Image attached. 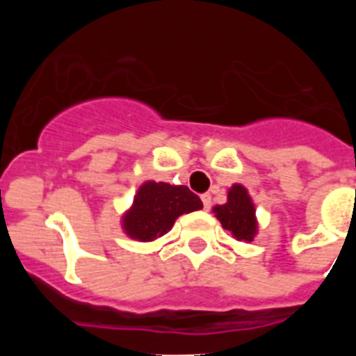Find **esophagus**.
Instances as JSON below:
<instances>
[{"mask_svg": "<svg viewBox=\"0 0 356 356\" xmlns=\"http://www.w3.org/2000/svg\"><path fill=\"white\" fill-rule=\"evenodd\" d=\"M201 201H203V209L210 210V205H212V196H210V194H203V196H201Z\"/></svg>", "mask_w": 356, "mask_h": 356, "instance_id": "esophagus-1", "label": "esophagus"}]
</instances>
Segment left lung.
Wrapping results in <instances>:
<instances>
[{
	"instance_id": "left-lung-1",
	"label": "left lung",
	"mask_w": 356,
	"mask_h": 356,
	"mask_svg": "<svg viewBox=\"0 0 356 356\" xmlns=\"http://www.w3.org/2000/svg\"><path fill=\"white\" fill-rule=\"evenodd\" d=\"M216 217L221 221L222 228L232 232L238 241H253L257 234L254 207L251 203L248 191L242 185H234L228 193V203L217 205L213 209Z\"/></svg>"
}]
</instances>
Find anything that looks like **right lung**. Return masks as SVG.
Wrapping results in <instances>:
<instances>
[{"instance_id": "right-lung-1", "label": "right lung", "mask_w": 356, "mask_h": 356, "mask_svg": "<svg viewBox=\"0 0 356 356\" xmlns=\"http://www.w3.org/2000/svg\"><path fill=\"white\" fill-rule=\"evenodd\" d=\"M200 209H203L201 200L185 185L146 181L122 219V226L131 238L149 242L168 234L176 217Z\"/></svg>"}]
</instances>
